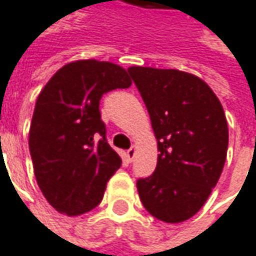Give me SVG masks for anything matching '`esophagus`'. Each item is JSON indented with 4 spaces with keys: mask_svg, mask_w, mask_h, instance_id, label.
Returning a JSON list of instances; mask_svg holds the SVG:
<instances>
[{
    "mask_svg": "<svg viewBox=\"0 0 256 256\" xmlns=\"http://www.w3.org/2000/svg\"><path fill=\"white\" fill-rule=\"evenodd\" d=\"M134 154H136V148H134V146H132V148L126 152V159H128V162H132L133 159H134Z\"/></svg>",
    "mask_w": 256,
    "mask_h": 256,
    "instance_id": "34e87169",
    "label": "esophagus"
}]
</instances>
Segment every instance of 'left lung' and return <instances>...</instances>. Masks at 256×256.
Wrapping results in <instances>:
<instances>
[{
	"label": "left lung",
	"instance_id": "obj_1",
	"mask_svg": "<svg viewBox=\"0 0 256 256\" xmlns=\"http://www.w3.org/2000/svg\"><path fill=\"white\" fill-rule=\"evenodd\" d=\"M149 112L158 164L138 180L140 200L168 224L192 218L219 180L228 152V123L216 94L190 72L128 68Z\"/></svg>",
	"mask_w": 256,
	"mask_h": 256
}]
</instances>
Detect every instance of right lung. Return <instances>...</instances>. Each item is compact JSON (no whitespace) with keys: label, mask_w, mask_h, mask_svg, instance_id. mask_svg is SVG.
<instances>
[{"label":"right lung","mask_w":256,"mask_h":256,"mask_svg":"<svg viewBox=\"0 0 256 256\" xmlns=\"http://www.w3.org/2000/svg\"><path fill=\"white\" fill-rule=\"evenodd\" d=\"M132 86L113 62L77 60L56 72L37 97L30 154L41 192L57 212L77 216L103 199L122 159L106 139L102 96Z\"/></svg>","instance_id":"obj_1"}]
</instances>
